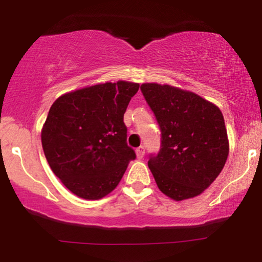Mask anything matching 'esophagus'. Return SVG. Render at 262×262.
<instances>
[{
  "mask_svg": "<svg viewBox=\"0 0 262 262\" xmlns=\"http://www.w3.org/2000/svg\"><path fill=\"white\" fill-rule=\"evenodd\" d=\"M135 152H136V157H138L139 159H142L143 156H145V147L143 146L138 147V148L135 149Z\"/></svg>",
  "mask_w": 262,
  "mask_h": 262,
  "instance_id": "esophagus-1",
  "label": "esophagus"
}]
</instances>
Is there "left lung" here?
I'll list each match as a JSON object with an SVG mask.
<instances>
[{
	"label": "left lung",
	"instance_id": "left-lung-1",
	"mask_svg": "<svg viewBox=\"0 0 262 262\" xmlns=\"http://www.w3.org/2000/svg\"><path fill=\"white\" fill-rule=\"evenodd\" d=\"M140 89L161 130L159 152L148 160L158 187L174 201L198 196L217 178L229 153L222 113L178 88L146 83Z\"/></svg>",
	"mask_w": 262,
	"mask_h": 262
}]
</instances>
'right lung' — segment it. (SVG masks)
Returning a JSON list of instances; mask_svg holds the SVG:
<instances>
[{"mask_svg": "<svg viewBox=\"0 0 262 262\" xmlns=\"http://www.w3.org/2000/svg\"><path fill=\"white\" fill-rule=\"evenodd\" d=\"M139 86L123 80L98 84L62 95L51 106L41 132L43 153L76 196H106L136 158L127 145L123 115Z\"/></svg>", "mask_w": 262, "mask_h": 262, "instance_id": "right-lung-1", "label": "right lung"}]
</instances>
